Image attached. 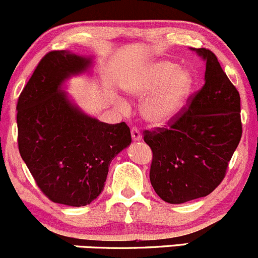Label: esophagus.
Instances as JSON below:
<instances>
[{
  "label": "esophagus",
  "mask_w": 258,
  "mask_h": 258,
  "mask_svg": "<svg viewBox=\"0 0 258 258\" xmlns=\"http://www.w3.org/2000/svg\"><path fill=\"white\" fill-rule=\"evenodd\" d=\"M131 135H132L133 141H141V139H142V135H141V132H139V130L137 128V127H132Z\"/></svg>",
  "instance_id": "34e87169"
}]
</instances>
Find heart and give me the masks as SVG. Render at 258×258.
<instances>
[{"label": "heart", "mask_w": 258, "mask_h": 258, "mask_svg": "<svg viewBox=\"0 0 258 258\" xmlns=\"http://www.w3.org/2000/svg\"><path fill=\"white\" fill-rule=\"evenodd\" d=\"M193 74L177 64L160 60L147 65L136 78L127 82L126 91L142 104L144 119L156 126L176 119L184 108L193 90Z\"/></svg>", "instance_id": "obj_1"}]
</instances>
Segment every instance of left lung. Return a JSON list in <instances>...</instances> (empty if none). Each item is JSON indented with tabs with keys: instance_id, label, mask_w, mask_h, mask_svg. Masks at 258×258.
Returning <instances> with one entry per match:
<instances>
[{
	"instance_id": "left-lung-1",
	"label": "left lung",
	"mask_w": 258,
	"mask_h": 258,
	"mask_svg": "<svg viewBox=\"0 0 258 258\" xmlns=\"http://www.w3.org/2000/svg\"><path fill=\"white\" fill-rule=\"evenodd\" d=\"M195 51L206 60L205 85L189 96L176 119L143 132L153 153L150 182L168 204L212 193L226 177L242 133L238 90L214 52Z\"/></svg>"
}]
</instances>
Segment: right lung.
Here are the masks:
<instances>
[{"label": "right lung", "mask_w": 258, "mask_h": 258, "mask_svg": "<svg viewBox=\"0 0 258 258\" xmlns=\"http://www.w3.org/2000/svg\"><path fill=\"white\" fill-rule=\"evenodd\" d=\"M90 61L67 51L48 52L17 103L20 156L49 200L75 207L102 193L111 160L132 141L125 122L92 119L60 91L64 80Z\"/></svg>", "instance_id": "add662e5"}]
</instances>
